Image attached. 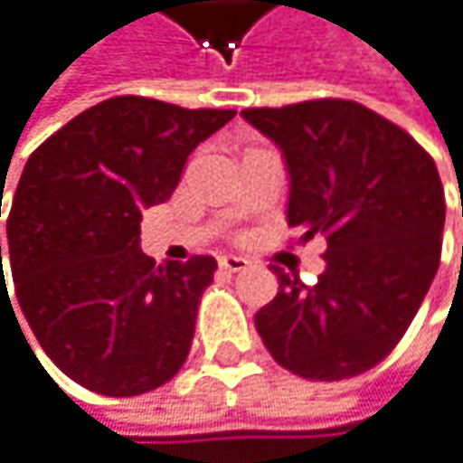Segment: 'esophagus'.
Listing matches in <instances>:
<instances>
[{
  "mask_svg": "<svg viewBox=\"0 0 463 463\" xmlns=\"http://www.w3.org/2000/svg\"><path fill=\"white\" fill-rule=\"evenodd\" d=\"M219 266L230 274H239V271H247L250 269V260L247 258H239V255H222L219 258Z\"/></svg>",
  "mask_w": 463,
  "mask_h": 463,
  "instance_id": "34e87169",
  "label": "esophagus"
}]
</instances>
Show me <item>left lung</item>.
I'll return each mask as SVG.
<instances>
[{"label":"left lung","instance_id":"left-lung-1","mask_svg":"<svg viewBox=\"0 0 463 463\" xmlns=\"http://www.w3.org/2000/svg\"><path fill=\"white\" fill-rule=\"evenodd\" d=\"M241 116L282 151L288 224L328 241L317 285L274 269L279 293L255 315V328L298 377L364 374L399 345L439 269L445 189L437 165L402 127L350 99Z\"/></svg>","mask_w":463,"mask_h":463}]
</instances>
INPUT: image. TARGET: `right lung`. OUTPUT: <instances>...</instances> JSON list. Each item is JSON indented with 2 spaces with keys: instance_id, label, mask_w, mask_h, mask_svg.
<instances>
[{
  "instance_id": "right-lung-1",
  "label": "right lung",
  "mask_w": 463,
  "mask_h": 463,
  "mask_svg": "<svg viewBox=\"0 0 463 463\" xmlns=\"http://www.w3.org/2000/svg\"><path fill=\"white\" fill-rule=\"evenodd\" d=\"M233 116L113 97L29 156L7 216L5 260L40 347L78 385L140 396L184 366L216 260L156 266L140 250V219L173 194L197 143Z\"/></svg>"
}]
</instances>
